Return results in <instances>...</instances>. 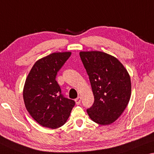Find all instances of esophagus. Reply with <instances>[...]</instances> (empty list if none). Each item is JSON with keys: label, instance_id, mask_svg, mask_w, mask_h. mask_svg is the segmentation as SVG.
<instances>
[{"label": "esophagus", "instance_id": "esophagus-1", "mask_svg": "<svg viewBox=\"0 0 154 154\" xmlns=\"http://www.w3.org/2000/svg\"><path fill=\"white\" fill-rule=\"evenodd\" d=\"M75 103H76V105H80V102H81V97H80V96H79L76 99H75Z\"/></svg>", "mask_w": 154, "mask_h": 154}]
</instances>
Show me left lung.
Listing matches in <instances>:
<instances>
[{
	"label": "left lung",
	"instance_id": "left-lung-1",
	"mask_svg": "<svg viewBox=\"0 0 154 154\" xmlns=\"http://www.w3.org/2000/svg\"><path fill=\"white\" fill-rule=\"evenodd\" d=\"M80 56L94 96L93 105L87 112L97 124H112L129 102L131 83L129 73L116 58L103 51H80Z\"/></svg>",
	"mask_w": 154,
	"mask_h": 154
}]
</instances>
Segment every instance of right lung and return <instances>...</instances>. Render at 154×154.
Masks as SVG:
<instances>
[{
	"mask_svg": "<svg viewBox=\"0 0 154 154\" xmlns=\"http://www.w3.org/2000/svg\"><path fill=\"white\" fill-rule=\"evenodd\" d=\"M72 52H54L38 59L23 87L25 107L34 120L45 127L57 129L65 124L75 102L61 94L56 75Z\"/></svg>",
	"mask_w": 154,
	"mask_h": 154,
	"instance_id": "obj_1",
	"label": "right lung"
}]
</instances>
